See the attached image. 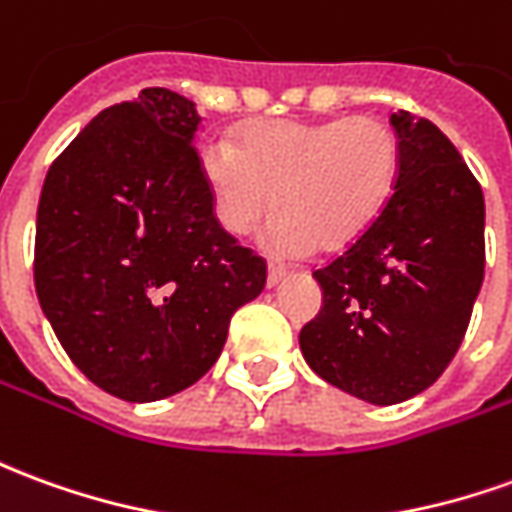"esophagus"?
<instances>
[{
  "mask_svg": "<svg viewBox=\"0 0 512 512\" xmlns=\"http://www.w3.org/2000/svg\"><path fill=\"white\" fill-rule=\"evenodd\" d=\"M285 274H288V268L280 266V263H271V266H268V288L280 285V282L285 280Z\"/></svg>",
  "mask_w": 512,
  "mask_h": 512,
  "instance_id": "1",
  "label": "esophagus"
}]
</instances>
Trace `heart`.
Instances as JSON below:
<instances>
[{"instance_id": "1", "label": "heart", "mask_w": 512, "mask_h": 512, "mask_svg": "<svg viewBox=\"0 0 512 512\" xmlns=\"http://www.w3.org/2000/svg\"><path fill=\"white\" fill-rule=\"evenodd\" d=\"M399 160V138L377 116L277 119L241 127L235 149L207 144L202 174L230 235L255 232L277 210L266 244L277 255H302L352 244L388 205Z\"/></svg>"}]
</instances>
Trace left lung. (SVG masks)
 Returning a JSON list of instances; mask_svg holds the SVG:
<instances>
[{"label":"left lung","instance_id":"8db88e82","mask_svg":"<svg viewBox=\"0 0 512 512\" xmlns=\"http://www.w3.org/2000/svg\"><path fill=\"white\" fill-rule=\"evenodd\" d=\"M399 177L346 252L313 271L324 305L299 332L307 366L371 405L427 391L463 343L485 274V199L432 121L391 113Z\"/></svg>","mask_w":512,"mask_h":512}]
</instances>
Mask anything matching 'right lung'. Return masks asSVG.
Instances as JSON below:
<instances>
[{"label":"right lung","mask_w":512,"mask_h":512,"mask_svg":"<svg viewBox=\"0 0 512 512\" xmlns=\"http://www.w3.org/2000/svg\"><path fill=\"white\" fill-rule=\"evenodd\" d=\"M196 130L191 99L144 88L55 157L38 202V302L71 363L124 402L205 377L266 288V260L216 219Z\"/></svg>","instance_id":"1"}]
</instances>
